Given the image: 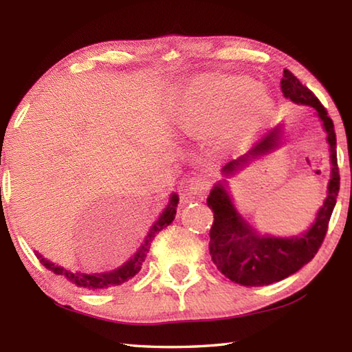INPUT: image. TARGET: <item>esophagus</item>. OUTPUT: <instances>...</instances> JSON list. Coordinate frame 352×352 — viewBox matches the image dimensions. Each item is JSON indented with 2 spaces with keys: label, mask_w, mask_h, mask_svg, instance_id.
Instances as JSON below:
<instances>
[{
  "label": "esophagus",
  "mask_w": 352,
  "mask_h": 352,
  "mask_svg": "<svg viewBox=\"0 0 352 352\" xmlns=\"http://www.w3.org/2000/svg\"><path fill=\"white\" fill-rule=\"evenodd\" d=\"M213 184V175L212 172L208 170H203L197 174L195 177H192L190 184H189V190L193 195H199V197H204L207 195V192L210 190Z\"/></svg>",
  "instance_id": "34e87169"
}]
</instances>
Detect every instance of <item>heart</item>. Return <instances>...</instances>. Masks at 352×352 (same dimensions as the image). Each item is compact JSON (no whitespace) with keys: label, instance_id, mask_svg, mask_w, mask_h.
I'll return each mask as SVG.
<instances>
[{"label":"heart","instance_id":"b5f03b06","mask_svg":"<svg viewBox=\"0 0 352 352\" xmlns=\"http://www.w3.org/2000/svg\"><path fill=\"white\" fill-rule=\"evenodd\" d=\"M272 109L271 96L250 81L203 74L183 89L177 102V116L192 131L204 133L226 122L236 130H248L263 121Z\"/></svg>","mask_w":352,"mask_h":352}]
</instances>
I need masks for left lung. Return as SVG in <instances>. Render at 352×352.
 <instances>
[{
    "label": "left lung",
    "mask_w": 352,
    "mask_h": 352,
    "mask_svg": "<svg viewBox=\"0 0 352 352\" xmlns=\"http://www.w3.org/2000/svg\"><path fill=\"white\" fill-rule=\"evenodd\" d=\"M281 91L290 101L315 109L324 124L333 164L331 178L328 183V195L324 206L318 212L315 223L307 233L287 239L263 237L258 236L257 231L250 227L237 213L222 184L214 186L207 198V206L212 208L214 218L210 228L212 260L221 274L241 286H267V284L286 278L307 265L324 242L340 188L336 131L327 109L316 98V95L287 69H284L283 74ZM280 136L281 130L280 126H276L272 131L266 133L245 155L228 162L222 168V172L226 175L233 174L245 163L271 151L278 145Z\"/></svg>",
    "instance_id": "8db88e82"
}]
</instances>
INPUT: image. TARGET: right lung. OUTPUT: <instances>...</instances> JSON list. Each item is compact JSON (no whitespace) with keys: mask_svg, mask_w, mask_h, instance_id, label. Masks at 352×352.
<instances>
[{"mask_svg":"<svg viewBox=\"0 0 352 352\" xmlns=\"http://www.w3.org/2000/svg\"><path fill=\"white\" fill-rule=\"evenodd\" d=\"M177 204H178V197L174 193V195H172L169 199L168 207L164 208V212L160 214L159 221H157L151 227V230H149L144 245H142L139 251L134 254L133 258H130L121 267H118L116 271H111L107 274H91V275L80 274V272H71V271H66V269L62 266H56L54 263H51V261L42 258L41 254L36 252V256H37V258H39L41 263L48 269V271L54 272L56 275L65 276L66 280L71 281L72 284H76L77 287H83V289H89V290H104V289H110L115 286H121V284L131 280L133 276L140 271L142 263H144V260L146 257V252L149 251V248H151V242L155 237V234H159L163 228H166L169 223L174 221L175 213H177Z\"/></svg>","mask_w":352,"mask_h":352,"instance_id":"add662e5","label":"right lung"}]
</instances>
